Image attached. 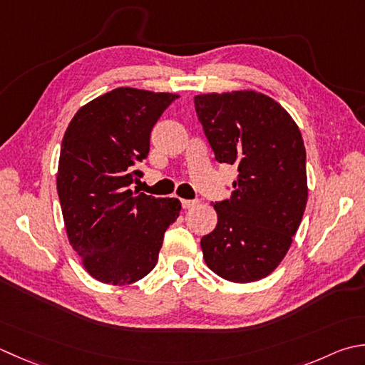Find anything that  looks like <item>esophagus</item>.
I'll return each mask as SVG.
<instances>
[{
    "label": "esophagus",
    "instance_id": "34e87169",
    "mask_svg": "<svg viewBox=\"0 0 365 365\" xmlns=\"http://www.w3.org/2000/svg\"><path fill=\"white\" fill-rule=\"evenodd\" d=\"M199 201H191V199H182V207L183 209H191V207L197 205Z\"/></svg>",
    "mask_w": 365,
    "mask_h": 365
}]
</instances>
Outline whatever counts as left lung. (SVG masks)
I'll use <instances>...</instances> for the list:
<instances>
[{
    "mask_svg": "<svg viewBox=\"0 0 365 365\" xmlns=\"http://www.w3.org/2000/svg\"><path fill=\"white\" fill-rule=\"evenodd\" d=\"M204 133L220 163L239 169L231 197L213 204L218 223L201 239L212 272L258 282L287 256L309 199L301 130L272 98L255 90L195 96Z\"/></svg>",
    "mask_w": 365,
    "mask_h": 365,
    "instance_id": "left-lung-1",
    "label": "left lung"
}]
</instances>
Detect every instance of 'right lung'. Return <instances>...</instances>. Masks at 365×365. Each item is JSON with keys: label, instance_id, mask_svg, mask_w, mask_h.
<instances>
[{"label": "right lung", "instance_id": "add662e5", "mask_svg": "<svg viewBox=\"0 0 365 365\" xmlns=\"http://www.w3.org/2000/svg\"><path fill=\"white\" fill-rule=\"evenodd\" d=\"M175 93L120 87L82 106L61 142L56 190L69 244L95 280L123 287L152 272L180 213L175 197L134 192V164Z\"/></svg>", "mask_w": 365, "mask_h": 365}]
</instances>
